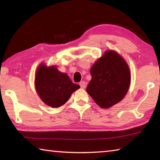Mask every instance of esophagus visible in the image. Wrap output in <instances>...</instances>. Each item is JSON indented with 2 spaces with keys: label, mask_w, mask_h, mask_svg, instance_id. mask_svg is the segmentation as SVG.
Returning a JSON list of instances; mask_svg holds the SVG:
<instances>
[{
  "label": "esophagus",
  "mask_w": 160,
  "mask_h": 160,
  "mask_svg": "<svg viewBox=\"0 0 160 160\" xmlns=\"http://www.w3.org/2000/svg\"><path fill=\"white\" fill-rule=\"evenodd\" d=\"M79 85H80L81 88L85 89V86H86V82H85V81H81Z\"/></svg>",
  "instance_id": "1"
}]
</instances>
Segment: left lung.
Segmentation results:
<instances>
[{
  "mask_svg": "<svg viewBox=\"0 0 160 160\" xmlns=\"http://www.w3.org/2000/svg\"><path fill=\"white\" fill-rule=\"evenodd\" d=\"M87 92L100 107L108 109L126 96L131 83L128 64L118 53L105 51L90 69Z\"/></svg>",
  "mask_w": 160,
  "mask_h": 160,
  "instance_id": "1",
  "label": "left lung"
}]
</instances>
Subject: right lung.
<instances>
[{
	"label": "right lung",
	"instance_id": "add662e5",
	"mask_svg": "<svg viewBox=\"0 0 160 160\" xmlns=\"http://www.w3.org/2000/svg\"><path fill=\"white\" fill-rule=\"evenodd\" d=\"M35 88L43 102L57 108L66 103L80 85L72 83L68 75L58 71L56 66L41 64L36 71Z\"/></svg>",
	"mask_w": 160,
	"mask_h": 160
}]
</instances>
